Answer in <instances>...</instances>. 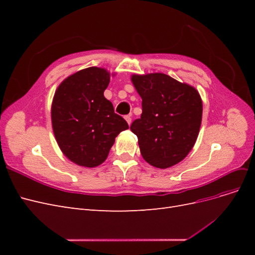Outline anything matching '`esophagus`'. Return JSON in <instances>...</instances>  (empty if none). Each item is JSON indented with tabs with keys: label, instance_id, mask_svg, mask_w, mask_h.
I'll return each mask as SVG.
<instances>
[{
	"label": "esophagus",
	"instance_id": "1",
	"mask_svg": "<svg viewBox=\"0 0 255 255\" xmlns=\"http://www.w3.org/2000/svg\"><path fill=\"white\" fill-rule=\"evenodd\" d=\"M125 119L127 120V122L128 123V125H130V122H132V117H130L129 115H127L126 117H125Z\"/></svg>",
	"mask_w": 255,
	"mask_h": 255
}]
</instances>
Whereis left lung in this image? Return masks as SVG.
<instances>
[{"label": "left lung", "instance_id": "1", "mask_svg": "<svg viewBox=\"0 0 255 255\" xmlns=\"http://www.w3.org/2000/svg\"><path fill=\"white\" fill-rule=\"evenodd\" d=\"M142 114L130 125L146 163L165 169L186 157L202 120L199 92L164 73L133 75Z\"/></svg>", "mask_w": 255, "mask_h": 255}]
</instances>
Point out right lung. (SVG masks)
Masks as SVG:
<instances>
[{"instance_id": "obj_1", "label": "right lung", "mask_w": 255, "mask_h": 255, "mask_svg": "<svg viewBox=\"0 0 255 255\" xmlns=\"http://www.w3.org/2000/svg\"><path fill=\"white\" fill-rule=\"evenodd\" d=\"M110 80L104 69L90 67L67 78L54 95V135L65 155L80 166L102 164L115 138L128 128L103 95Z\"/></svg>"}]
</instances>
